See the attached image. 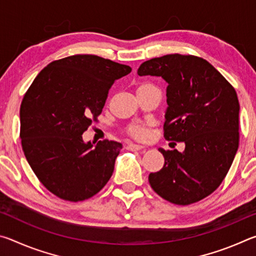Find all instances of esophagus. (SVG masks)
<instances>
[{"label":"esophagus","mask_w":256,"mask_h":256,"mask_svg":"<svg viewBox=\"0 0 256 256\" xmlns=\"http://www.w3.org/2000/svg\"><path fill=\"white\" fill-rule=\"evenodd\" d=\"M126 149L128 150H142V149H144V146H141V144H128V146H126Z\"/></svg>","instance_id":"obj_1"}]
</instances>
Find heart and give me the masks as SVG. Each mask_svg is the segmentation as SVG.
I'll list each match as a JSON object with an SVG mask.
<instances>
[{
  "instance_id": "b5f03b06",
  "label": "heart",
  "mask_w": 256,
  "mask_h": 256,
  "mask_svg": "<svg viewBox=\"0 0 256 256\" xmlns=\"http://www.w3.org/2000/svg\"><path fill=\"white\" fill-rule=\"evenodd\" d=\"M149 86H152V84H140L138 86L136 92H141V90L149 88ZM128 132L131 136L136 138V140H146V138H149V128L146 126V124H132L130 125L128 128Z\"/></svg>"
}]
</instances>
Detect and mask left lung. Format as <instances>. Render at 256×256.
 Listing matches in <instances>:
<instances>
[{
  "instance_id": "left-lung-1",
  "label": "left lung",
  "mask_w": 256,
  "mask_h": 256,
  "mask_svg": "<svg viewBox=\"0 0 256 256\" xmlns=\"http://www.w3.org/2000/svg\"><path fill=\"white\" fill-rule=\"evenodd\" d=\"M140 76L167 82L164 136L184 142L183 152L159 148L164 167L149 175L158 196L180 206L198 202L218 188L240 142V102L235 89L201 58L170 54L146 60Z\"/></svg>"
}]
</instances>
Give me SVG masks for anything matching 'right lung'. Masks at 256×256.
<instances>
[{
	"label": "right lung",
	"instance_id": "add662e5",
	"mask_svg": "<svg viewBox=\"0 0 256 256\" xmlns=\"http://www.w3.org/2000/svg\"><path fill=\"white\" fill-rule=\"evenodd\" d=\"M132 68L96 55H73L42 68L20 107V138L27 162L45 188L63 200L84 201L112 175L122 149L116 141L84 142L108 90Z\"/></svg>",
	"mask_w": 256,
	"mask_h": 256
}]
</instances>
